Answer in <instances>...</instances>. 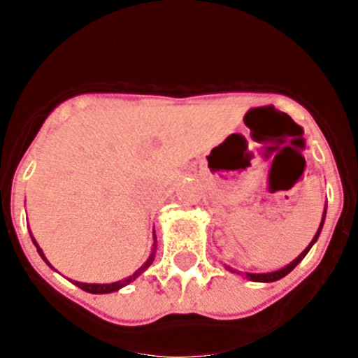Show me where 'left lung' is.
<instances>
[{"label":"left lung","mask_w":358,"mask_h":358,"mask_svg":"<svg viewBox=\"0 0 358 358\" xmlns=\"http://www.w3.org/2000/svg\"><path fill=\"white\" fill-rule=\"evenodd\" d=\"M324 217H327V210H324V213H322L321 226H319V229H317V233H315V236H314V238H312V242L308 243V248H306L305 251L301 252V255L297 256L296 260H294V262H290V264L287 265V267L280 268V271H274V273H264V274H252V273H245V278H248V280H251V281H262V283H268V281H276V280H281V278H283V276H287V274H289L290 271H292V268L296 267V265L299 264V262H301L303 258H305V256H306V252L310 251V248H312V245H314V243L317 242V238H319V233H321V229H322V224H324ZM227 268H229L231 273H236V271H233V268H231V267H227ZM236 274H240V273H236Z\"/></svg>","instance_id":"1"}]
</instances>
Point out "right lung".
Instances as JSON below:
<instances>
[{
  "mask_svg": "<svg viewBox=\"0 0 358 358\" xmlns=\"http://www.w3.org/2000/svg\"><path fill=\"white\" fill-rule=\"evenodd\" d=\"M30 236H31V235H30ZM31 242L36 243L37 252H39V255H41V258H43V260L50 265V262L46 260V256H44L43 249L39 248V243L36 242V238H34V236H31ZM154 255H156V236H154V248H152V252H150V256H148V260L145 262V264L141 265V267L138 268V271H136L134 274H132V276L125 278V280H122V281H115V283H80V281H77L75 285L80 287L82 290H85V292H91V294H109V292H116V290H120V289H122V287L129 285V283H131L132 280H136V278L140 276L141 273H145V271H147V268L150 267L152 262H154ZM50 267H52V265H50ZM52 268H53V267H52Z\"/></svg>",
  "mask_w": 358,
  "mask_h": 358,
  "instance_id": "add662e5",
  "label": "right lung"
}]
</instances>
